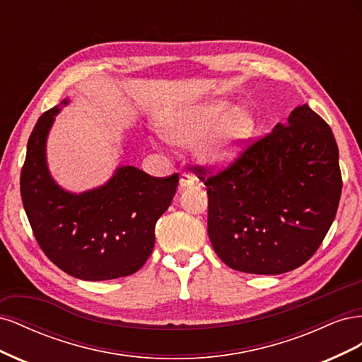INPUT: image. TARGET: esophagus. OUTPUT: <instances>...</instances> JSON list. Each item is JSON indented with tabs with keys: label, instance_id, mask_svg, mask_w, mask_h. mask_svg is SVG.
Instances as JSON below:
<instances>
[{
	"label": "esophagus",
	"instance_id": "34e87169",
	"mask_svg": "<svg viewBox=\"0 0 362 362\" xmlns=\"http://www.w3.org/2000/svg\"><path fill=\"white\" fill-rule=\"evenodd\" d=\"M192 185H194V178L192 177L190 173L182 172L180 175V187L181 189H187V187H192Z\"/></svg>",
	"mask_w": 362,
	"mask_h": 362
}]
</instances>
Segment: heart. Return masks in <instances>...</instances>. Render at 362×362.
Instances as JSON below:
<instances>
[{"label": "heart", "mask_w": 362, "mask_h": 362, "mask_svg": "<svg viewBox=\"0 0 362 362\" xmlns=\"http://www.w3.org/2000/svg\"><path fill=\"white\" fill-rule=\"evenodd\" d=\"M257 131V119L247 108L217 100L169 116L161 134L173 145H192L198 158L213 170L231 168L243 156Z\"/></svg>", "instance_id": "obj_1"}]
</instances>
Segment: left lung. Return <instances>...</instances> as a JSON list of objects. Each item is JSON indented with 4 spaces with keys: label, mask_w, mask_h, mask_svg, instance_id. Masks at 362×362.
<instances>
[{
    "label": "left lung",
    "mask_w": 362,
    "mask_h": 362,
    "mask_svg": "<svg viewBox=\"0 0 362 362\" xmlns=\"http://www.w3.org/2000/svg\"><path fill=\"white\" fill-rule=\"evenodd\" d=\"M206 185L208 237L226 266L255 275L298 269L322 245L341 196L331 127L303 104Z\"/></svg>",
    "instance_id": "8db88e82"
}]
</instances>
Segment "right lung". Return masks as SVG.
<instances>
[{
  "label": "right lung",
  "instance_id": "add662e5",
  "mask_svg": "<svg viewBox=\"0 0 362 362\" xmlns=\"http://www.w3.org/2000/svg\"><path fill=\"white\" fill-rule=\"evenodd\" d=\"M59 112L54 107L39 117L21 172V196L33 234L54 264L74 278L133 275L152 254L156 223L177 192L178 173L156 178L134 166H120L101 187L66 192L47 164V139Z\"/></svg>",
  "mask_w": 362,
  "mask_h": 362
}]
</instances>
